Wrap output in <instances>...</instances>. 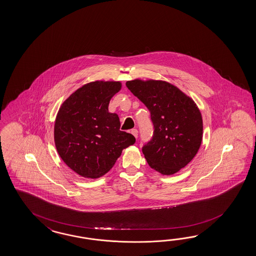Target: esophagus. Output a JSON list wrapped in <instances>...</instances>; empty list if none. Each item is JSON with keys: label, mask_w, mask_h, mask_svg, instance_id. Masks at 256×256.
<instances>
[{"label": "esophagus", "mask_w": 256, "mask_h": 256, "mask_svg": "<svg viewBox=\"0 0 256 256\" xmlns=\"http://www.w3.org/2000/svg\"><path fill=\"white\" fill-rule=\"evenodd\" d=\"M130 133L132 134V135H133V136H134V137H138V130H136V128H133V130H131Z\"/></svg>", "instance_id": "obj_1"}]
</instances>
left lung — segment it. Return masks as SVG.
I'll list each match as a JSON object with an SVG mask.
<instances>
[{
  "label": "left lung",
  "instance_id": "1",
  "mask_svg": "<svg viewBox=\"0 0 256 256\" xmlns=\"http://www.w3.org/2000/svg\"><path fill=\"white\" fill-rule=\"evenodd\" d=\"M126 85L150 112L154 136L142 147L148 164L168 176L185 168L198 152L202 140L198 106L168 82L134 80Z\"/></svg>",
  "mask_w": 256,
  "mask_h": 256
}]
</instances>
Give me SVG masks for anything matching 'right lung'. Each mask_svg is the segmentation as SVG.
Segmentation results:
<instances>
[{
  "instance_id": "obj_1",
  "label": "right lung",
  "mask_w": 256,
  "mask_h": 256,
  "mask_svg": "<svg viewBox=\"0 0 256 256\" xmlns=\"http://www.w3.org/2000/svg\"><path fill=\"white\" fill-rule=\"evenodd\" d=\"M121 87L119 82H90L71 94L57 112V152L82 176L97 178L106 174L122 150L136 142L133 135L120 130L118 116L108 111Z\"/></svg>"
}]
</instances>
